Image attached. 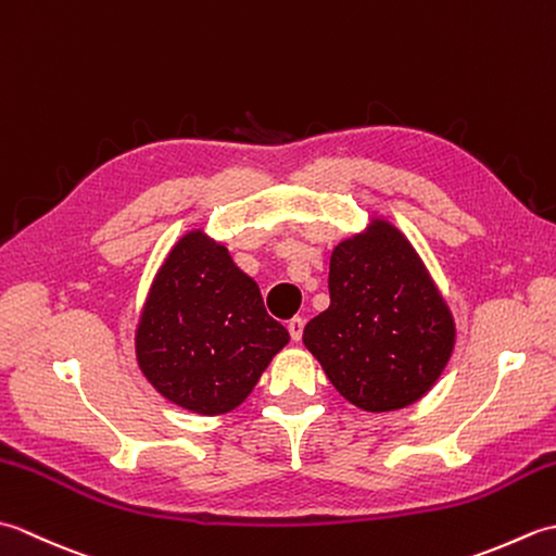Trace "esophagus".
<instances>
[{"instance_id": "obj_1", "label": "esophagus", "mask_w": 556, "mask_h": 556, "mask_svg": "<svg viewBox=\"0 0 556 556\" xmlns=\"http://www.w3.org/2000/svg\"><path fill=\"white\" fill-rule=\"evenodd\" d=\"M303 327H305V320L303 317H291V320L287 323V329H289V334H291V339L293 341H301L303 339Z\"/></svg>"}]
</instances>
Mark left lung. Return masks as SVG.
<instances>
[{
    "mask_svg": "<svg viewBox=\"0 0 556 556\" xmlns=\"http://www.w3.org/2000/svg\"><path fill=\"white\" fill-rule=\"evenodd\" d=\"M454 339V317L422 260L384 219L334 248L329 308L303 329V344L337 392L370 413L428 394Z\"/></svg>",
    "mask_w": 556,
    "mask_h": 556,
    "instance_id": "1",
    "label": "left lung"
}]
</instances>
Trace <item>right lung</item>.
<instances>
[{
  "label": "right lung",
  "mask_w": 556,
  "mask_h": 556,
  "mask_svg": "<svg viewBox=\"0 0 556 556\" xmlns=\"http://www.w3.org/2000/svg\"><path fill=\"white\" fill-rule=\"evenodd\" d=\"M287 344L289 332L267 315L255 281L200 229L172 248L136 329L150 384L200 416L243 404Z\"/></svg>",
  "instance_id": "1"
}]
</instances>
